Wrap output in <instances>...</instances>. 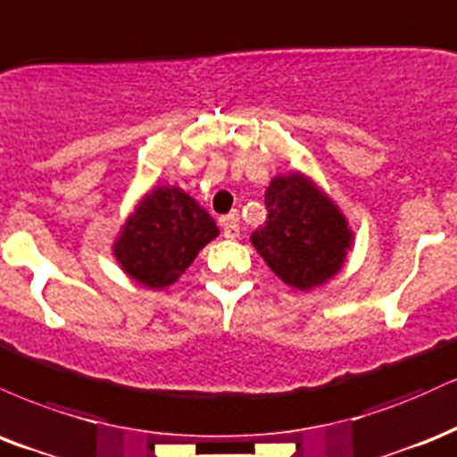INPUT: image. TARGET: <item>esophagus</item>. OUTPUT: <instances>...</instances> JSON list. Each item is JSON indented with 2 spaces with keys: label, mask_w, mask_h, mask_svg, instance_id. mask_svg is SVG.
I'll use <instances>...</instances> for the list:
<instances>
[{
  "label": "esophagus",
  "mask_w": 457,
  "mask_h": 457,
  "mask_svg": "<svg viewBox=\"0 0 457 457\" xmlns=\"http://www.w3.org/2000/svg\"><path fill=\"white\" fill-rule=\"evenodd\" d=\"M222 233L227 239H237L239 237V218L237 213H228L222 218Z\"/></svg>",
  "instance_id": "1"
}]
</instances>
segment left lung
I'll return each mask as SVG.
<instances>
[{
  "instance_id": "left-lung-1",
  "label": "left lung",
  "mask_w": 457,
  "mask_h": 457,
  "mask_svg": "<svg viewBox=\"0 0 457 457\" xmlns=\"http://www.w3.org/2000/svg\"><path fill=\"white\" fill-rule=\"evenodd\" d=\"M265 207L270 209L265 224L250 239L282 282L310 291L342 270L353 248V230L312 179L302 173L273 177Z\"/></svg>"
}]
</instances>
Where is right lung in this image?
<instances>
[{"label": "right lung", "instance_id": "1", "mask_svg": "<svg viewBox=\"0 0 457 457\" xmlns=\"http://www.w3.org/2000/svg\"><path fill=\"white\" fill-rule=\"evenodd\" d=\"M218 233L213 218L181 187L158 186L126 220L112 254L132 280L166 288Z\"/></svg>", "mask_w": 457, "mask_h": 457}]
</instances>
